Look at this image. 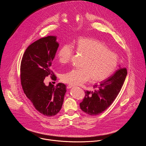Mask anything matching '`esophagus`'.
I'll return each instance as SVG.
<instances>
[{
  "instance_id": "esophagus-1",
  "label": "esophagus",
  "mask_w": 146,
  "mask_h": 146,
  "mask_svg": "<svg viewBox=\"0 0 146 146\" xmlns=\"http://www.w3.org/2000/svg\"><path fill=\"white\" fill-rule=\"evenodd\" d=\"M72 87H73V86H70V85L67 86V88H68V89H70V88H71Z\"/></svg>"
}]
</instances>
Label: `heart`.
Here are the masks:
<instances>
[{"label":"heart","instance_id":"obj_1","mask_svg":"<svg viewBox=\"0 0 146 146\" xmlns=\"http://www.w3.org/2000/svg\"><path fill=\"white\" fill-rule=\"evenodd\" d=\"M77 52L84 57L81 68L73 69L62 74L61 80L71 86L82 85L91 80L97 83L107 79L115 70L118 65V57L101 41L90 38L80 37L76 44ZM73 53L72 46L68 44L62 46L57 56L61 64H66Z\"/></svg>","mask_w":146,"mask_h":146}]
</instances>
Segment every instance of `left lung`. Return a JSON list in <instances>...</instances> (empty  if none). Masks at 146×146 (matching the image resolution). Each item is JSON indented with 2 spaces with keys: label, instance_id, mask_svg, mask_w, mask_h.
Listing matches in <instances>:
<instances>
[{
  "label": "left lung",
  "instance_id": "8db88e82",
  "mask_svg": "<svg viewBox=\"0 0 146 146\" xmlns=\"http://www.w3.org/2000/svg\"><path fill=\"white\" fill-rule=\"evenodd\" d=\"M127 75L126 68H119L99 85L94 86V91H86L80 103L81 109L90 115H98L106 110L118 95Z\"/></svg>",
  "mask_w": 146,
  "mask_h": 146
}]
</instances>
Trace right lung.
I'll use <instances>...</instances> for the list:
<instances>
[{
	"label": "right lung",
	"instance_id": "add662e5",
	"mask_svg": "<svg viewBox=\"0 0 146 146\" xmlns=\"http://www.w3.org/2000/svg\"><path fill=\"white\" fill-rule=\"evenodd\" d=\"M56 37L48 36L35 41L25 50L21 63V81L26 96L35 109L47 117L55 115L63 105L66 86L51 82L46 86V77H56L50 69L59 44Z\"/></svg>",
	"mask_w": 146,
	"mask_h": 146
}]
</instances>
